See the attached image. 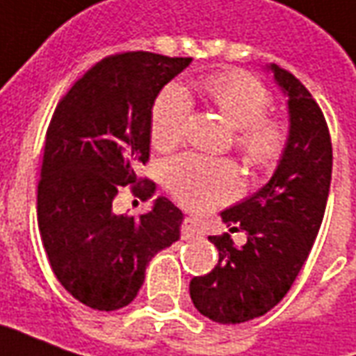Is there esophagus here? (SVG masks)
<instances>
[{
	"label": "esophagus",
	"instance_id": "1",
	"mask_svg": "<svg viewBox=\"0 0 356 356\" xmlns=\"http://www.w3.org/2000/svg\"><path fill=\"white\" fill-rule=\"evenodd\" d=\"M201 234V230H199V226L195 220H191V218H186L182 222V238L184 239H191L195 238V236H199Z\"/></svg>",
	"mask_w": 356,
	"mask_h": 356
}]
</instances>
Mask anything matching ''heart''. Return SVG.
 Instances as JSON below:
<instances>
[{"label":"heart","instance_id":"heart-1","mask_svg":"<svg viewBox=\"0 0 356 356\" xmlns=\"http://www.w3.org/2000/svg\"><path fill=\"white\" fill-rule=\"evenodd\" d=\"M209 102L236 130V147L249 165L270 170L284 157L286 126L264 117L272 105L270 92L247 72H218L203 82ZM191 97L180 86L159 93L151 111V138L159 149L182 142L191 118ZM168 188L182 205L205 211L232 199L239 191L236 166L228 161H207L195 155L172 159L165 168Z\"/></svg>","mask_w":356,"mask_h":356}]
</instances>
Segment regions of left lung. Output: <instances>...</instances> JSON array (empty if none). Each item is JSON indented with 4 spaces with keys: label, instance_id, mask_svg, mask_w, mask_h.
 <instances>
[{
    "label": "left lung",
    "instance_id": "1",
    "mask_svg": "<svg viewBox=\"0 0 356 356\" xmlns=\"http://www.w3.org/2000/svg\"><path fill=\"white\" fill-rule=\"evenodd\" d=\"M268 69L287 97L284 157L268 184L220 213L230 232H245V245H234L228 234L211 236L218 263L190 282L195 309L218 324L263 316L284 299L311 253L330 193L332 142L326 118L291 72L278 65Z\"/></svg>",
    "mask_w": 356,
    "mask_h": 356
}]
</instances>
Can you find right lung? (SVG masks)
Returning a JSON list of instances; mask_svg holds the SVG:
<instances>
[{"mask_svg": "<svg viewBox=\"0 0 356 356\" xmlns=\"http://www.w3.org/2000/svg\"><path fill=\"white\" fill-rule=\"evenodd\" d=\"M191 63L149 51L111 55L86 72L53 113L38 184V226L53 274L95 311L132 303L155 254L180 239L184 214L157 197L149 213L117 214L113 199L149 159L151 109L159 92Z\"/></svg>", "mask_w": 356, "mask_h": 356, "instance_id": "1", "label": "right lung"}]
</instances>
